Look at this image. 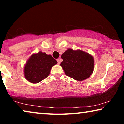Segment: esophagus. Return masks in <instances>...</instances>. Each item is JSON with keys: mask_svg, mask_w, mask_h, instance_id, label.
Segmentation results:
<instances>
[{"mask_svg": "<svg viewBox=\"0 0 124 124\" xmlns=\"http://www.w3.org/2000/svg\"><path fill=\"white\" fill-rule=\"evenodd\" d=\"M62 59H57V63H58L59 64H60V62H62Z\"/></svg>", "mask_w": 124, "mask_h": 124, "instance_id": "esophagus-1", "label": "esophagus"}]
</instances>
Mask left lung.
I'll return each instance as SVG.
<instances>
[{"label": "left lung", "mask_w": 124, "mask_h": 124, "mask_svg": "<svg viewBox=\"0 0 124 124\" xmlns=\"http://www.w3.org/2000/svg\"><path fill=\"white\" fill-rule=\"evenodd\" d=\"M63 61L60 65L67 76L77 81L89 78L94 70V60L92 56L81 50L68 49L62 54Z\"/></svg>", "instance_id": "8db88e82"}]
</instances>
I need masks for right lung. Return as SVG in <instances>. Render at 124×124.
<instances>
[{
    "instance_id": "add662e5",
    "label": "right lung",
    "mask_w": 124,
    "mask_h": 124,
    "mask_svg": "<svg viewBox=\"0 0 124 124\" xmlns=\"http://www.w3.org/2000/svg\"><path fill=\"white\" fill-rule=\"evenodd\" d=\"M57 62L51 55H47L45 52L33 54L25 66V77L30 82H39L48 77L52 67Z\"/></svg>"
}]
</instances>
